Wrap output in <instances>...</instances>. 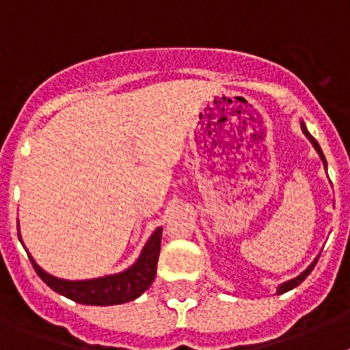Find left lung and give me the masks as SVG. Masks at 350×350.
<instances>
[{
  "label": "left lung",
  "mask_w": 350,
  "mask_h": 350,
  "mask_svg": "<svg viewBox=\"0 0 350 350\" xmlns=\"http://www.w3.org/2000/svg\"><path fill=\"white\" fill-rule=\"evenodd\" d=\"M301 131L305 133V137H307L308 140L312 142V145H314V148H315V150H317V154H319V156H321V159H323L324 166H326V157H324V154H323V150H321L319 144H317V140H315V138L312 137L310 133H308L307 126H305V122H303V120H301ZM317 259H319V258H315V259H314V262H310V267H308L307 270H305V271H301V273H299L298 277H295V279H291V280H287V282L280 284L279 289H277V295H282V293H287V291L295 289L296 286H299V284H301L303 280L307 279L308 275H310V271L314 270V267H315V262H317Z\"/></svg>",
  "instance_id": "left-lung-1"
}]
</instances>
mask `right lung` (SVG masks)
Returning a JSON list of instances; mask_svg holds the SVG:
<instances>
[{
    "mask_svg": "<svg viewBox=\"0 0 350 350\" xmlns=\"http://www.w3.org/2000/svg\"><path fill=\"white\" fill-rule=\"evenodd\" d=\"M161 234H163V228H157L152 237L148 238V242L142 249L140 258L137 259L133 267L120 271V273L107 275V277H100V279H57L54 275L43 271L31 256L29 259L33 262L35 271L40 275V279L55 293H59V295L66 296L77 303H82V305H100V307L119 305V303L131 301V299H137L138 296L144 295L156 279Z\"/></svg>",
    "mask_w": 350,
    "mask_h": 350,
    "instance_id": "obj_1",
    "label": "right lung"
}]
</instances>
